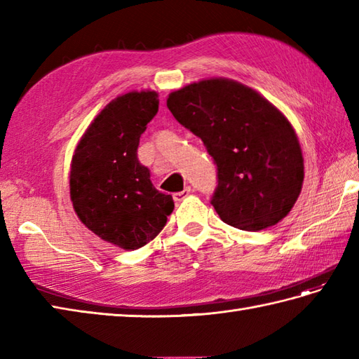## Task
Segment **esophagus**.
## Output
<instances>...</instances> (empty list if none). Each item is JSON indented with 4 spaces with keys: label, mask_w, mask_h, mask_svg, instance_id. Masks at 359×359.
Masks as SVG:
<instances>
[{
    "label": "esophagus",
    "mask_w": 359,
    "mask_h": 359,
    "mask_svg": "<svg viewBox=\"0 0 359 359\" xmlns=\"http://www.w3.org/2000/svg\"><path fill=\"white\" fill-rule=\"evenodd\" d=\"M189 194H191V188H189V187H187V188L184 189V191L174 193V194H172V197H174V201H175V202H180V201H184V199H185V197H188Z\"/></svg>",
    "instance_id": "obj_1"
}]
</instances>
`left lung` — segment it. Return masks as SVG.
I'll return each instance as SVG.
<instances>
[{
  "label": "left lung",
  "mask_w": 359,
  "mask_h": 359,
  "mask_svg": "<svg viewBox=\"0 0 359 359\" xmlns=\"http://www.w3.org/2000/svg\"><path fill=\"white\" fill-rule=\"evenodd\" d=\"M166 106L215 158L211 203L225 224L259 231L292 211L302 189L304 158L292 123L276 106L222 77L172 90Z\"/></svg>",
  "instance_id": "obj_1"
}]
</instances>
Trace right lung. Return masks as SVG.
<instances>
[{"label": "right lung", "instance_id": "1", "mask_svg": "<svg viewBox=\"0 0 359 359\" xmlns=\"http://www.w3.org/2000/svg\"><path fill=\"white\" fill-rule=\"evenodd\" d=\"M158 111L156 90H133L114 98L93 120L74 151L69 189L81 224L123 250L147 245L174 210L149 170L137 158L140 135Z\"/></svg>", "mask_w": 359, "mask_h": 359}]
</instances>
